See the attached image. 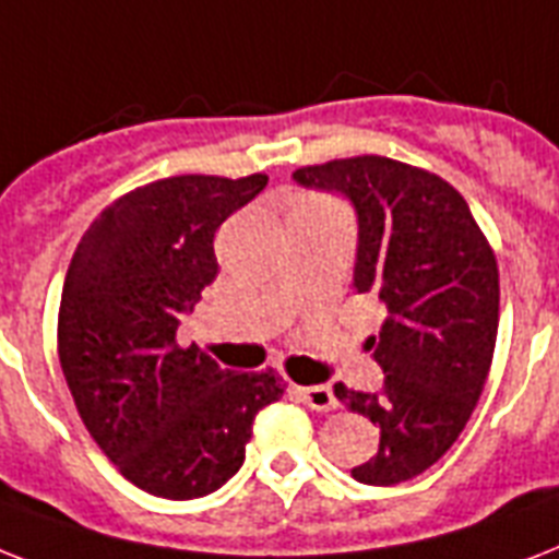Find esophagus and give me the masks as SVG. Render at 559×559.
<instances>
[{
	"mask_svg": "<svg viewBox=\"0 0 559 559\" xmlns=\"http://www.w3.org/2000/svg\"><path fill=\"white\" fill-rule=\"evenodd\" d=\"M298 396H301V402L307 407H312V411H335V393L333 388H326V384H310V388H298Z\"/></svg>",
	"mask_w": 559,
	"mask_h": 559,
	"instance_id": "obj_1",
	"label": "esophagus"
}]
</instances>
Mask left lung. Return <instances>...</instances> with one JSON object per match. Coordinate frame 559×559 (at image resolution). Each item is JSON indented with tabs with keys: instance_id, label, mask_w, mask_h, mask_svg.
<instances>
[{
	"instance_id": "obj_1",
	"label": "left lung",
	"mask_w": 559,
	"mask_h": 559,
	"mask_svg": "<svg viewBox=\"0 0 559 559\" xmlns=\"http://www.w3.org/2000/svg\"><path fill=\"white\" fill-rule=\"evenodd\" d=\"M293 177L356 206L353 287L388 310L379 335L367 338L384 388L358 393L338 382L335 396L382 433L353 476L405 483L456 442L479 402L500 324L497 255L465 198L428 169L361 154L301 166Z\"/></svg>"
}]
</instances>
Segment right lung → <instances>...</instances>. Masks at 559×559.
Instances as JSON below:
<instances>
[{
	"mask_svg": "<svg viewBox=\"0 0 559 559\" xmlns=\"http://www.w3.org/2000/svg\"><path fill=\"white\" fill-rule=\"evenodd\" d=\"M266 175H177L108 203L68 266L59 365L80 419L129 483L166 500L217 491L243 465L252 421L284 396L275 370H224L177 344L180 312L215 281V233Z\"/></svg>",
	"mask_w": 559,
	"mask_h": 559,
	"instance_id": "obj_1",
	"label": "right lung"
}]
</instances>
